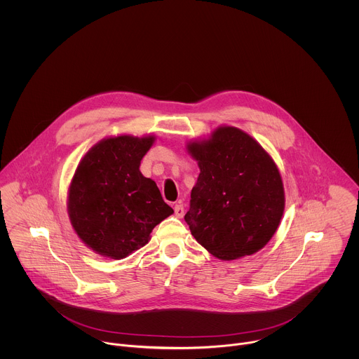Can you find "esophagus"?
Wrapping results in <instances>:
<instances>
[{
    "label": "esophagus",
    "mask_w": 359,
    "mask_h": 359,
    "mask_svg": "<svg viewBox=\"0 0 359 359\" xmlns=\"http://www.w3.org/2000/svg\"><path fill=\"white\" fill-rule=\"evenodd\" d=\"M174 212H175V217H178V218H182V217H184V214H185V208H184V205H182V203H178V205H175V207H174Z\"/></svg>",
    "instance_id": "esophagus-1"
}]
</instances>
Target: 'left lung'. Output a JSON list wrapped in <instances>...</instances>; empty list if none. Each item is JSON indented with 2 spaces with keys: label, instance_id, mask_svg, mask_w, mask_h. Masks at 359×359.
Listing matches in <instances>:
<instances>
[{
  "label": "left lung",
  "instance_id": "left-lung-1",
  "mask_svg": "<svg viewBox=\"0 0 359 359\" xmlns=\"http://www.w3.org/2000/svg\"><path fill=\"white\" fill-rule=\"evenodd\" d=\"M187 152L201 168L185 214L194 238L224 261L259 252L285 211L283 181L271 154L232 126L189 141Z\"/></svg>",
  "mask_w": 359,
  "mask_h": 359
}]
</instances>
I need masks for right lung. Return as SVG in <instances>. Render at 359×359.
I'll list each match as a JSON object with an SVG mask.
<instances>
[{
	"label": "right lung",
	"instance_id": "obj_1",
	"mask_svg": "<svg viewBox=\"0 0 359 359\" xmlns=\"http://www.w3.org/2000/svg\"><path fill=\"white\" fill-rule=\"evenodd\" d=\"M154 141V134L107 137L81 157L67 191V214L76 235L97 255L130 256L174 212L140 171Z\"/></svg>",
	"mask_w": 359,
	"mask_h": 359
}]
</instances>
